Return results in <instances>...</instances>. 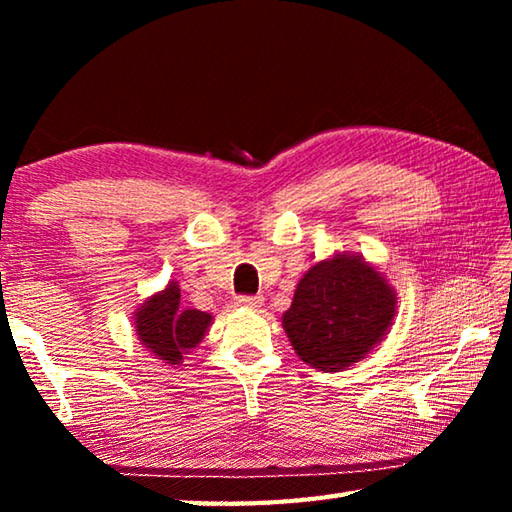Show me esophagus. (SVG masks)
<instances>
[{"label": "esophagus", "instance_id": "esophagus-1", "mask_svg": "<svg viewBox=\"0 0 512 512\" xmlns=\"http://www.w3.org/2000/svg\"><path fill=\"white\" fill-rule=\"evenodd\" d=\"M237 305L246 307V309H259L264 305V298L262 296H239Z\"/></svg>", "mask_w": 512, "mask_h": 512}]
</instances>
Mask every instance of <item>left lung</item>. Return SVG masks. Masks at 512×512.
<instances>
[{"label":"left lung","mask_w":512,"mask_h":512,"mask_svg":"<svg viewBox=\"0 0 512 512\" xmlns=\"http://www.w3.org/2000/svg\"><path fill=\"white\" fill-rule=\"evenodd\" d=\"M397 293L363 255L336 253L300 277L282 327L311 368L354 366L388 334Z\"/></svg>","instance_id":"obj_1"}]
</instances>
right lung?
<instances>
[{
	"label": "right lung",
	"instance_id": "right-lung-1",
	"mask_svg": "<svg viewBox=\"0 0 512 512\" xmlns=\"http://www.w3.org/2000/svg\"><path fill=\"white\" fill-rule=\"evenodd\" d=\"M135 334L155 359L180 366L189 350L198 348L212 325V316L198 309L180 307L178 282L146 298L135 311Z\"/></svg>",
	"mask_w": 512,
	"mask_h": 512
}]
</instances>
